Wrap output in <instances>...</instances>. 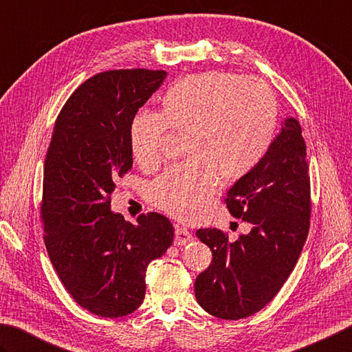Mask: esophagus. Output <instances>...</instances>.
I'll use <instances>...</instances> for the list:
<instances>
[{
	"label": "esophagus",
	"instance_id": "esophagus-1",
	"mask_svg": "<svg viewBox=\"0 0 352 352\" xmlns=\"http://www.w3.org/2000/svg\"><path fill=\"white\" fill-rule=\"evenodd\" d=\"M175 243L176 245H187L188 242L193 241V234L190 233V231L187 228L184 227H176V231H175Z\"/></svg>",
	"mask_w": 352,
	"mask_h": 352
}]
</instances>
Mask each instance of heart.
<instances>
[{
    "instance_id": "b5f03b06",
    "label": "heart",
    "mask_w": 352,
    "mask_h": 352,
    "mask_svg": "<svg viewBox=\"0 0 352 352\" xmlns=\"http://www.w3.org/2000/svg\"><path fill=\"white\" fill-rule=\"evenodd\" d=\"M277 102L268 84L228 72H201L177 79L161 96V113L139 111L129 125L138 164L153 167L170 129L187 133L188 161L151 182V204L191 221L202 213L221 179L236 182L262 161L274 139Z\"/></svg>"
}]
</instances>
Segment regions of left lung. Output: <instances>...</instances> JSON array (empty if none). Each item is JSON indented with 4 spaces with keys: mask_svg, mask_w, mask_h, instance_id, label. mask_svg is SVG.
I'll list each match as a JSON object with an SVG mask.
<instances>
[{
    "mask_svg": "<svg viewBox=\"0 0 352 352\" xmlns=\"http://www.w3.org/2000/svg\"><path fill=\"white\" fill-rule=\"evenodd\" d=\"M231 216L251 223L228 242L221 230H197L213 261L196 277L201 307L219 319L253 316L279 293L309 230V168L302 127L288 116L262 161L228 190Z\"/></svg>",
    "mask_w": 352,
    "mask_h": 352,
    "instance_id": "obj_1",
    "label": "left lung"
}]
</instances>
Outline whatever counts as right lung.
Instances as JSON below:
<instances>
[{"label": "right lung", "mask_w": 352, "mask_h": 352, "mask_svg": "<svg viewBox=\"0 0 352 352\" xmlns=\"http://www.w3.org/2000/svg\"><path fill=\"white\" fill-rule=\"evenodd\" d=\"M164 70H110L75 90L59 113L44 161V242L65 289L101 317L133 313L145 271L173 242L157 213L136 223L110 210L115 181L131 168L129 125L161 87Z\"/></svg>", "instance_id": "right-lung-1"}]
</instances>
